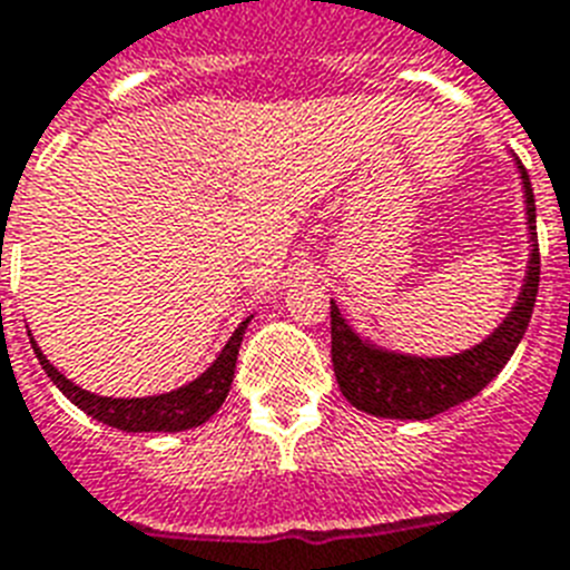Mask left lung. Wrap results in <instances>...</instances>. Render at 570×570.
I'll use <instances>...</instances> for the list:
<instances>
[{"mask_svg": "<svg viewBox=\"0 0 570 570\" xmlns=\"http://www.w3.org/2000/svg\"><path fill=\"white\" fill-rule=\"evenodd\" d=\"M527 205L530 230V257H527L524 284L512 309L483 342L451 354V357H415L404 351H390L360 336L331 301V357L336 383L351 406L381 419L424 421L445 413L451 406L478 395L492 383L524 340L539 293V239H535V198L530 175L515 157Z\"/></svg>", "mask_w": 570, "mask_h": 570, "instance_id": "8db88e82", "label": "left lung"}]
</instances>
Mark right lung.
I'll use <instances>...</instances> for the list:
<instances>
[{"instance_id":"1","label":"right lung","mask_w":570,"mask_h":570,"mask_svg":"<svg viewBox=\"0 0 570 570\" xmlns=\"http://www.w3.org/2000/svg\"><path fill=\"white\" fill-rule=\"evenodd\" d=\"M248 322H252V316L239 322L237 331L230 333V340L225 342V348L219 351V357L213 360L205 372L198 374L196 381L184 383V386H178V390L173 392H164V395L149 397H105L96 395V392L81 390V386H76L69 377H63V374L46 360V354L37 348L35 340H31V348H35L37 360L43 365V372L52 377L55 386H58L78 410H85L87 415H92V419L101 421V424L125 430V433H180V430L205 424V421L225 404L230 383H234L237 354L239 345H243V333L245 327H248Z\"/></svg>"}]
</instances>
